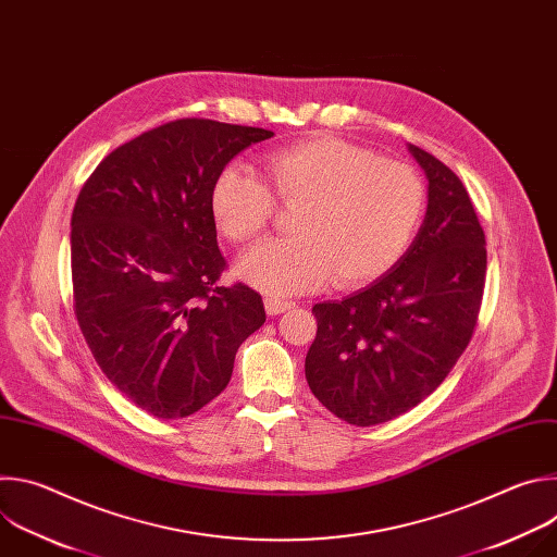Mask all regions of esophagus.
<instances>
[{"label": "esophagus", "mask_w": 557, "mask_h": 557, "mask_svg": "<svg viewBox=\"0 0 557 557\" xmlns=\"http://www.w3.org/2000/svg\"><path fill=\"white\" fill-rule=\"evenodd\" d=\"M295 306V301L288 299H280V297H264V308L269 314H282L286 310H290Z\"/></svg>", "instance_id": "esophagus-1"}]
</instances>
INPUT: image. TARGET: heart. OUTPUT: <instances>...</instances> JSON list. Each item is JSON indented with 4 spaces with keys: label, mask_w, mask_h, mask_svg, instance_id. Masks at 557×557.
I'll use <instances>...</instances> for the list:
<instances>
[{
    "label": "heart",
    "mask_w": 557,
    "mask_h": 557,
    "mask_svg": "<svg viewBox=\"0 0 557 557\" xmlns=\"http://www.w3.org/2000/svg\"><path fill=\"white\" fill-rule=\"evenodd\" d=\"M264 183L243 168H224L211 187V215L235 245L251 243L273 199L297 209L293 237H273L237 262V273L271 295H295L376 280L408 251L425 209L419 174L399 161L335 136H314L262 158Z\"/></svg>",
    "instance_id": "1"
}]
</instances>
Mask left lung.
Segmentation results:
<instances>
[{
	"instance_id": "obj_1",
	"label": "left lung",
	"mask_w": 557,
	"mask_h": 557,
	"mask_svg": "<svg viewBox=\"0 0 557 557\" xmlns=\"http://www.w3.org/2000/svg\"><path fill=\"white\" fill-rule=\"evenodd\" d=\"M410 153L430 183L414 243L370 286L312 306L306 381L357 428L406 414L445 381L473 335L485 288V231L465 185L425 149L410 145Z\"/></svg>"
}]
</instances>
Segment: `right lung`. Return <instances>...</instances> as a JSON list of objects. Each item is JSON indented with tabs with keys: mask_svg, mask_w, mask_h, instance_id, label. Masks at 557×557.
Here are the masks:
<instances>
[{
	"mask_svg": "<svg viewBox=\"0 0 557 557\" xmlns=\"http://www.w3.org/2000/svg\"><path fill=\"white\" fill-rule=\"evenodd\" d=\"M262 127L178 119L108 153L72 211L74 312L99 368L156 419H185L226 387L267 312L220 286L211 187Z\"/></svg>",
	"mask_w": 557,
	"mask_h": 557,
	"instance_id": "add662e5",
	"label": "right lung"
}]
</instances>
